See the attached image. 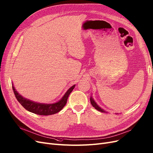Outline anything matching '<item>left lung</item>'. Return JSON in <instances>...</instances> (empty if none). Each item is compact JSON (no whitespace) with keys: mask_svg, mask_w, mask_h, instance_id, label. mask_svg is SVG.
Wrapping results in <instances>:
<instances>
[{"mask_svg":"<svg viewBox=\"0 0 153 153\" xmlns=\"http://www.w3.org/2000/svg\"><path fill=\"white\" fill-rule=\"evenodd\" d=\"M90 102H91V105H92L95 109H97V111H99L102 112H106L104 111V110H103L102 108H101L99 105H98L97 104V103L94 101V99H93L92 97H91V96L90 97Z\"/></svg>","mask_w":153,"mask_h":153,"instance_id":"8db88e82","label":"left lung"}]
</instances>
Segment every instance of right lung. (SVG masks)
<instances>
[{
    "label": "right lung",
    "instance_id": "add662e5",
    "mask_svg": "<svg viewBox=\"0 0 153 153\" xmlns=\"http://www.w3.org/2000/svg\"><path fill=\"white\" fill-rule=\"evenodd\" d=\"M75 85H73L68 90H67L63 97L58 102L54 103H37L33 101L30 100L29 99H25V98L21 96L17 91L16 90L14 87L13 84V90L16 96V98L18 100L21 105L24 108L26 109L29 112H33L34 114L41 115H49L54 114L62 110L67 102V100L69 97V95L73 91V88H75Z\"/></svg>",
    "mask_w": 153,
    "mask_h": 153
}]
</instances>
